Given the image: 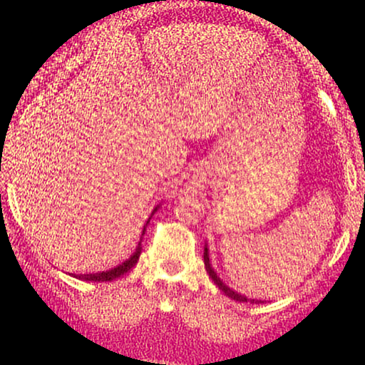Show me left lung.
I'll use <instances>...</instances> for the list:
<instances>
[{
    "label": "left lung",
    "mask_w": 365,
    "mask_h": 365,
    "mask_svg": "<svg viewBox=\"0 0 365 365\" xmlns=\"http://www.w3.org/2000/svg\"><path fill=\"white\" fill-rule=\"evenodd\" d=\"M204 264H206V271L209 273V278L212 279V282L216 283V287L220 288V290H223L225 295H228L230 299L237 300V302H252V304H259L261 300H255V299H247L245 295H242V293H238L235 290H232L230 287H226V284L221 282V278L215 273V269H212L211 262H209V252H207V247H204Z\"/></svg>",
    "instance_id": "obj_1"
}]
</instances>
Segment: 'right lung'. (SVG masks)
<instances>
[{"instance_id": "obj_1", "label": "right lung", "mask_w": 365, "mask_h": 365, "mask_svg": "<svg viewBox=\"0 0 365 365\" xmlns=\"http://www.w3.org/2000/svg\"><path fill=\"white\" fill-rule=\"evenodd\" d=\"M156 211H158V207L154 209L153 215H154V212H156ZM149 220H150V217H149ZM148 223H149V221H148ZM148 223H145V226H148ZM145 226H144V230H142V235H144V232H145ZM140 242H142V240H140ZM140 242H139V245H137L135 252L130 255L127 261L118 264V266H116V267H111V269H108V271H101V273L77 274V276H75V278L83 279V282H111V279L120 278V276H123L125 273H128V271L132 269L133 266H135L137 261H139V255H140V252H142Z\"/></svg>"}]
</instances>
